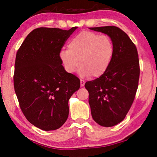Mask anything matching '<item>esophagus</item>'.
Instances as JSON below:
<instances>
[{"label": "esophagus", "instance_id": "esophagus-1", "mask_svg": "<svg viewBox=\"0 0 157 157\" xmlns=\"http://www.w3.org/2000/svg\"><path fill=\"white\" fill-rule=\"evenodd\" d=\"M84 84H85V81L81 79V80H80V86H81V87H83V86H84Z\"/></svg>", "mask_w": 157, "mask_h": 157}]
</instances>
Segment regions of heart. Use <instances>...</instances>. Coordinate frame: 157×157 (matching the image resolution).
<instances>
[{"label": "heart", "mask_w": 157, "mask_h": 157, "mask_svg": "<svg viewBox=\"0 0 157 157\" xmlns=\"http://www.w3.org/2000/svg\"><path fill=\"white\" fill-rule=\"evenodd\" d=\"M67 48L60 52V59L69 73H74L80 64L81 77L92 75L99 78L105 74L115 52L114 45L108 36H99L90 31H82L73 36Z\"/></svg>", "instance_id": "b5f03b06"}]
</instances>
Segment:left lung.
Listing matches in <instances>:
<instances>
[{"label": "left lung", "mask_w": 157, "mask_h": 157, "mask_svg": "<svg viewBox=\"0 0 157 157\" xmlns=\"http://www.w3.org/2000/svg\"><path fill=\"white\" fill-rule=\"evenodd\" d=\"M89 29L108 35L114 45L107 71L85 84L93 119L101 126L112 127L125 119L135 98L140 77L137 48L128 34L115 26Z\"/></svg>", "instance_id": "1"}]
</instances>
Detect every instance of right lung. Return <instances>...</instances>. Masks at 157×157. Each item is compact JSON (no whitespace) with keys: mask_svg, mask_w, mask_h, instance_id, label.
<instances>
[{"mask_svg":"<svg viewBox=\"0 0 157 157\" xmlns=\"http://www.w3.org/2000/svg\"><path fill=\"white\" fill-rule=\"evenodd\" d=\"M77 28H36L17 52L13 82L20 108L29 123L44 131L64 124L69 100L80 87V80L65 71L59 56Z\"/></svg>","mask_w":157,"mask_h":157,"instance_id":"add662e5","label":"right lung"}]
</instances>
